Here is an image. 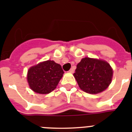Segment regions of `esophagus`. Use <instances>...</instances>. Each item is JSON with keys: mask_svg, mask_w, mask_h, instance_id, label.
Masks as SVG:
<instances>
[{"mask_svg": "<svg viewBox=\"0 0 132 132\" xmlns=\"http://www.w3.org/2000/svg\"><path fill=\"white\" fill-rule=\"evenodd\" d=\"M74 71H75V70H74V69H73V68H71V69L68 72H69L70 73H74Z\"/></svg>", "mask_w": 132, "mask_h": 132, "instance_id": "34e87169", "label": "esophagus"}]
</instances>
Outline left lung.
Segmentation results:
<instances>
[{
    "instance_id": "left-lung-1",
    "label": "left lung",
    "mask_w": 132,
    "mask_h": 132,
    "mask_svg": "<svg viewBox=\"0 0 132 132\" xmlns=\"http://www.w3.org/2000/svg\"><path fill=\"white\" fill-rule=\"evenodd\" d=\"M74 76L81 90L87 93L97 94L109 87L113 70L105 61L85 57L77 64Z\"/></svg>"
}]
</instances>
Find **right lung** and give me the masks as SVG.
I'll return each instance as SVG.
<instances>
[{
  "mask_svg": "<svg viewBox=\"0 0 132 132\" xmlns=\"http://www.w3.org/2000/svg\"><path fill=\"white\" fill-rule=\"evenodd\" d=\"M64 73L59 64L53 60H47L29 69L27 81L34 92L47 94L56 88Z\"/></svg>",
  "mask_w": 132,
  "mask_h": 132,
  "instance_id": "right-lung-1",
  "label": "right lung"
}]
</instances>
